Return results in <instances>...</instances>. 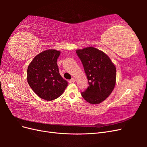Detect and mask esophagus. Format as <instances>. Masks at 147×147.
Returning <instances> with one entry per match:
<instances>
[{"label":"esophagus","instance_id":"obj_1","mask_svg":"<svg viewBox=\"0 0 147 147\" xmlns=\"http://www.w3.org/2000/svg\"><path fill=\"white\" fill-rule=\"evenodd\" d=\"M70 81L72 82H75V79L74 78H72V79L70 80Z\"/></svg>","mask_w":147,"mask_h":147}]
</instances>
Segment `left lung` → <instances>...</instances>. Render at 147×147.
Here are the masks:
<instances>
[{"mask_svg": "<svg viewBox=\"0 0 147 147\" xmlns=\"http://www.w3.org/2000/svg\"><path fill=\"white\" fill-rule=\"evenodd\" d=\"M84 67L89 86L81 92L83 99L91 104L104 101L113 90L116 83V67L112 61L96 48L76 51Z\"/></svg>", "mask_w": 147, "mask_h": 147, "instance_id": "1", "label": "left lung"}]
</instances>
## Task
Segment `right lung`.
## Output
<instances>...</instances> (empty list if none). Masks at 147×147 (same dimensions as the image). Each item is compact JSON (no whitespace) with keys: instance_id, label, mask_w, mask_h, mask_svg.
I'll list each match as a JSON object with an SVG mask.
<instances>
[{"instance_id":"1","label":"right lung","mask_w":147,"mask_h":147,"mask_svg":"<svg viewBox=\"0 0 147 147\" xmlns=\"http://www.w3.org/2000/svg\"><path fill=\"white\" fill-rule=\"evenodd\" d=\"M60 53L55 50L42 51L28 66L27 78L29 86L44 100L57 99L67 86V82L61 76L57 64Z\"/></svg>"}]
</instances>
